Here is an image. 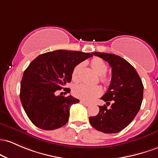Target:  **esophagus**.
Listing matches in <instances>:
<instances>
[{
	"label": "esophagus",
	"instance_id": "1",
	"mask_svg": "<svg viewBox=\"0 0 158 158\" xmlns=\"http://www.w3.org/2000/svg\"><path fill=\"white\" fill-rule=\"evenodd\" d=\"M81 103L82 104H84V106H86V107H88V106H89V103L85 102H84V101H81Z\"/></svg>",
	"mask_w": 158,
	"mask_h": 158
}]
</instances>
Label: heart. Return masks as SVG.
<instances>
[{"label": "heart", "mask_w": 158, "mask_h": 158, "mask_svg": "<svg viewBox=\"0 0 158 158\" xmlns=\"http://www.w3.org/2000/svg\"><path fill=\"white\" fill-rule=\"evenodd\" d=\"M92 68L100 75V81L104 84H108L110 83L109 77L106 75L108 70V65L102 59L98 57L93 58L90 62ZM84 64L79 63L74 68L72 73V78L74 81H78L79 74L82 69ZM102 89L99 86H89V85L81 84L76 86L73 89V94L75 97L85 102H91L94 98L102 95Z\"/></svg>", "instance_id": "1"}]
</instances>
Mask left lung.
Segmentation results:
<instances>
[{
	"label": "left lung",
	"instance_id": "obj_1",
	"mask_svg": "<svg viewBox=\"0 0 158 158\" xmlns=\"http://www.w3.org/2000/svg\"><path fill=\"white\" fill-rule=\"evenodd\" d=\"M112 68V79L107 93L102 97L111 108L99 106V113L89 117L91 125L105 134H116L133 121L140 109L143 98V85L135 69L121 56L107 53L94 52Z\"/></svg>",
	"mask_w": 158,
	"mask_h": 158
}]
</instances>
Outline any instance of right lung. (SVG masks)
<instances>
[{
	"instance_id": "obj_1",
	"label": "right lung",
	"mask_w": 158,
	"mask_h": 158,
	"mask_svg": "<svg viewBox=\"0 0 158 158\" xmlns=\"http://www.w3.org/2000/svg\"><path fill=\"white\" fill-rule=\"evenodd\" d=\"M91 56L90 53L56 50L40 54L30 63L21 81L20 99L33 125L51 131L67 123L70 107L80 101L56 93L63 89L70 93L65 86L72 81L74 68Z\"/></svg>"
}]
</instances>
